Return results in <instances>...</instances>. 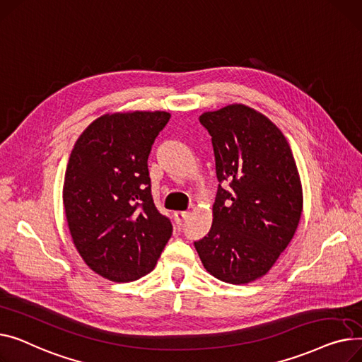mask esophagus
I'll return each mask as SVG.
<instances>
[{
  "instance_id": "1",
  "label": "esophagus",
  "mask_w": 362,
  "mask_h": 362,
  "mask_svg": "<svg viewBox=\"0 0 362 362\" xmlns=\"http://www.w3.org/2000/svg\"><path fill=\"white\" fill-rule=\"evenodd\" d=\"M174 216H175V222L178 225H181L189 216V211H175Z\"/></svg>"
}]
</instances>
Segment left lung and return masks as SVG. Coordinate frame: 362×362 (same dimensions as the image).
Segmentation results:
<instances>
[{"instance_id": "8db88e82", "label": "left lung", "mask_w": 362, "mask_h": 362, "mask_svg": "<svg viewBox=\"0 0 362 362\" xmlns=\"http://www.w3.org/2000/svg\"><path fill=\"white\" fill-rule=\"evenodd\" d=\"M211 136L218 188L214 222L194 243L204 269L241 285L264 276L288 247L303 214L291 147L267 117L243 103L200 115Z\"/></svg>"}]
</instances>
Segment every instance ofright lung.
Returning <instances> with one entry per match:
<instances>
[{
    "label": "right lung",
    "mask_w": 362,
    "mask_h": 362,
    "mask_svg": "<svg viewBox=\"0 0 362 362\" xmlns=\"http://www.w3.org/2000/svg\"><path fill=\"white\" fill-rule=\"evenodd\" d=\"M171 118L165 111L112 112L77 139L62 202L73 243L95 273L132 282L151 273L173 225L152 199L147 158Z\"/></svg>",
    "instance_id": "obj_1"
}]
</instances>
